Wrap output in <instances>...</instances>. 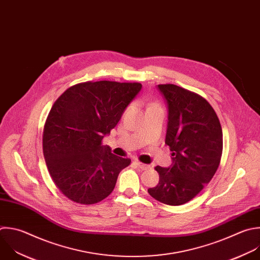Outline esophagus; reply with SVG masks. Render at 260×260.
Segmentation results:
<instances>
[{"mask_svg":"<svg viewBox=\"0 0 260 260\" xmlns=\"http://www.w3.org/2000/svg\"><path fill=\"white\" fill-rule=\"evenodd\" d=\"M135 164H136L140 169H142V170H146V169H149V168H150V165L144 164V163H142V162H140V161H135Z\"/></svg>","mask_w":260,"mask_h":260,"instance_id":"esophagus-1","label":"esophagus"}]
</instances>
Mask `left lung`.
Listing matches in <instances>:
<instances>
[{"label": "left lung", "mask_w": 260, "mask_h": 260, "mask_svg": "<svg viewBox=\"0 0 260 260\" xmlns=\"http://www.w3.org/2000/svg\"><path fill=\"white\" fill-rule=\"evenodd\" d=\"M168 107L165 144L172 152L169 167L156 166L159 183L148 189L157 201L182 205L213 178L222 153V129L212 106L200 95L176 84H158Z\"/></svg>", "instance_id": "8db88e82"}]
</instances>
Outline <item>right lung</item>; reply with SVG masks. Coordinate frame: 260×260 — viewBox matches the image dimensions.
Here are the masks:
<instances>
[{
    "mask_svg": "<svg viewBox=\"0 0 260 260\" xmlns=\"http://www.w3.org/2000/svg\"><path fill=\"white\" fill-rule=\"evenodd\" d=\"M141 89L139 82L86 81L70 86L52 106L43 134L44 157L54 184L71 201H102L131 164L102 140Z\"/></svg>",
    "mask_w": 260,
    "mask_h": 260,
    "instance_id": "1",
    "label": "right lung"
}]
</instances>
